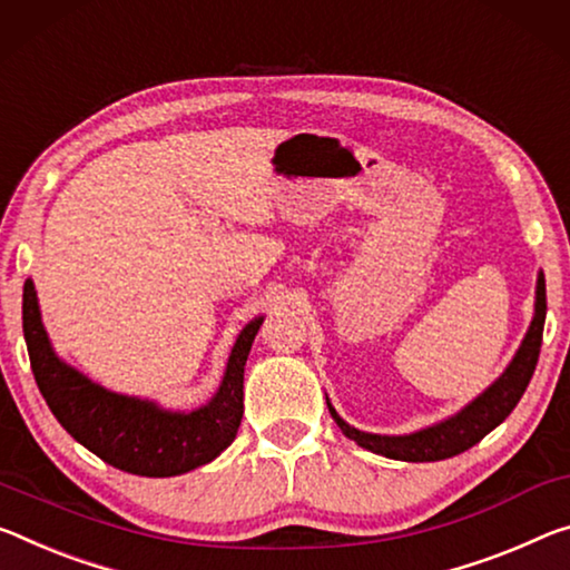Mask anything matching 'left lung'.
I'll use <instances>...</instances> for the list:
<instances>
[{"mask_svg": "<svg viewBox=\"0 0 570 570\" xmlns=\"http://www.w3.org/2000/svg\"><path fill=\"white\" fill-rule=\"evenodd\" d=\"M546 309H548L546 276L540 274L535 317H532V324L525 334V340H522L518 355H514V360L510 363V367L504 370L500 381H497L492 387H487L480 399L469 403L462 413L451 415L449 421L436 423V426L431 429L409 433V436H377V433L350 429L327 401L332 419L337 421L342 433H347L350 439H355L360 446L375 451V454H383L387 459H401V462H439V459L462 454V451L480 444V441L494 426H500V423L512 413L514 405H518L522 393H525L530 377L535 373L540 345H543Z\"/></svg>", "mask_w": 570, "mask_h": 570, "instance_id": "obj_1", "label": "left lung"}]
</instances>
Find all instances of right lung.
Masks as SVG:
<instances>
[{
    "instance_id": "1",
    "label": "right lung",
    "mask_w": 570,
    "mask_h": 570,
    "mask_svg": "<svg viewBox=\"0 0 570 570\" xmlns=\"http://www.w3.org/2000/svg\"><path fill=\"white\" fill-rule=\"evenodd\" d=\"M264 320H253L230 352L220 391L193 413H169L90 383L60 363L40 322L30 278L22 292V330L35 381L70 436L116 469L139 476H175L213 462L236 439L243 419V367Z\"/></svg>"
}]
</instances>
